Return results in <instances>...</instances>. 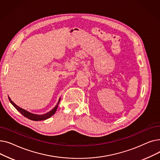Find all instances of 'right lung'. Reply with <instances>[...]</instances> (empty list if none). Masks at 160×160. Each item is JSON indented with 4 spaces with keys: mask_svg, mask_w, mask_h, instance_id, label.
I'll return each mask as SVG.
<instances>
[{
    "mask_svg": "<svg viewBox=\"0 0 160 160\" xmlns=\"http://www.w3.org/2000/svg\"><path fill=\"white\" fill-rule=\"evenodd\" d=\"M8 98H9L10 101V102L12 104V105L16 108V110H18V111H19L23 116H24L25 117H27V118H28V119H30V120H32V121H36L46 120V119H48L49 117H51L52 115H53L55 113V112H56V110H57L58 106V104H59V103H60V100H59V101H58L57 105L52 109V110L51 111L49 112L48 113H46V114H45V115H36V114L31 113H30V112H27V111H26V110H24V109L21 108L20 107L17 106V105L12 101V100L10 99V97H8Z\"/></svg>",
    "mask_w": 160,
    "mask_h": 160,
    "instance_id": "1",
    "label": "right lung"
}]
</instances>
